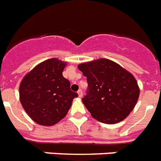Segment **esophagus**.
<instances>
[{
  "mask_svg": "<svg viewBox=\"0 0 161 161\" xmlns=\"http://www.w3.org/2000/svg\"><path fill=\"white\" fill-rule=\"evenodd\" d=\"M78 97H80V98H82V97H83V91H82V90H78Z\"/></svg>",
  "mask_w": 161,
  "mask_h": 161,
  "instance_id": "34e87169",
  "label": "esophagus"
}]
</instances>
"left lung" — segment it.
Returning <instances> with one entry per match:
<instances>
[{"instance_id": "8db88e82", "label": "left lung", "mask_w": 161, "mask_h": 161, "mask_svg": "<svg viewBox=\"0 0 161 161\" xmlns=\"http://www.w3.org/2000/svg\"><path fill=\"white\" fill-rule=\"evenodd\" d=\"M88 83L84 106L92 116L105 124H117L128 117L138 100L140 89L133 74L108 59L78 65Z\"/></svg>"}]
</instances>
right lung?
Instances as JSON below:
<instances>
[{
	"label": "right lung",
	"mask_w": 161,
	"mask_h": 161,
	"mask_svg": "<svg viewBox=\"0 0 161 161\" xmlns=\"http://www.w3.org/2000/svg\"><path fill=\"white\" fill-rule=\"evenodd\" d=\"M67 63L56 58L35 66L24 77L19 85L23 108L34 122L52 126L64 119L72 106L76 92L62 72Z\"/></svg>",
	"instance_id": "right-lung-1"
}]
</instances>
